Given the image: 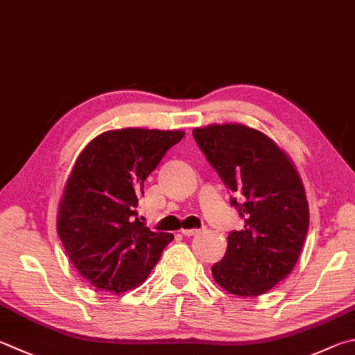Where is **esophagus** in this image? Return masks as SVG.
I'll return each mask as SVG.
<instances>
[{
	"label": "esophagus",
	"instance_id": "1",
	"mask_svg": "<svg viewBox=\"0 0 355 355\" xmlns=\"http://www.w3.org/2000/svg\"><path fill=\"white\" fill-rule=\"evenodd\" d=\"M198 231H200L198 228H192V230H182V234H183V236H188V237H189V236H196V234L198 233Z\"/></svg>",
	"mask_w": 355,
	"mask_h": 355
}]
</instances>
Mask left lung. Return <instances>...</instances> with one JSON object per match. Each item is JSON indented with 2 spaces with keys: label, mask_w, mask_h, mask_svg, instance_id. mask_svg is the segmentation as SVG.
Returning a JSON list of instances; mask_svg holds the SVG:
<instances>
[{
  "label": "left lung",
  "mask_w": 355,
  "mask_h": 355,
  "mask_svg": "<svg viewBox=\"0 0 355 355\" xmlns=\"http://www.w3.org/2000/svg\"><path fill=\"white\" fill-rule=\"evenodd\" d=\"M194 139L243 218L231 231L223 259L212 266L227 292L257 296L286 279L309 230L304 186L288 157L266 135L239 124L194 128Z\"/></svg>",
  "instance_id": "8db88e82"
}]
</instances>
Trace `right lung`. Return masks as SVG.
<instances>
[{
  "mask_svg": "<svg viewBox=\"0 0 355 355\" xmlns=\"http://www.w3.org/2000/svg\"><path fill=\"white\" fill-rule=\"evenodd\" d=\"M184 132L122 128L99 135L77 158L57 233L71 262L96 288L124 293L147 279L173 234L138 217L144 180Z\"/></svg>",
  "mask_w": 355,
  "mask_h": 355,
  "instance_id": "1",
  "label": "right lung"
}]
</instances>
